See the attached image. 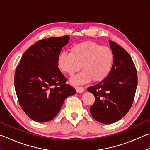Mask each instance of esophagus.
<instances>
[{"mask_svg": "<svg viewBox=\"0 0 150 150\" xmlns=\"http://www.w3.org/2000/svg\"><path fill=\"white\" fill-rule=\"evenodd\" d=\"M75 89L77 93H83L84 92V88L83 86H77L76 87Z\"/></svg>", "mask_w": 150, "mask_h": 150, "instance_id": "1", "label": "esophagus"}]
</instances>
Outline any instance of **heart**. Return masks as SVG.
<instances>
[{"label":"heart","instance_id":"obj_1","mask_svg":"<svg viewBox=\"0 0 150 150\" xmlns=\"http://www.w3.org/2000/svg\"><path fill=\"white\" fill-rule=\"evenodd\" d=\"M113 54L108 47L93 41L79 43L70 48L69 54L61 53L58 58V66L65 74L72 76L83 69L71 79L73 84H84L92 79L100 82L108 77L112 69Z\"/></svg>","mask_w":150,"mask_h":150}]
</instances>
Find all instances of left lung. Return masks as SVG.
<instances>
[{
    "label": "left lung",
    "mask_w": 150,
    "mask_h": 150,
    "mask_svg": "<svg viewBox=\"0 0 150 150\" xmlns=\"http://www.w3.org/2000/svg\"><path fill=\"white\" fill-rule=\"evenodd\" d=\"M113 54V64L104 80L88 91L94 94L95 102L90 108L93 118L104 124L120 120L131 108L137 90V69L132 59L123 48L109 40Z\"/></svg>",
    "instance_id": "obj_1"
}]
</instances>
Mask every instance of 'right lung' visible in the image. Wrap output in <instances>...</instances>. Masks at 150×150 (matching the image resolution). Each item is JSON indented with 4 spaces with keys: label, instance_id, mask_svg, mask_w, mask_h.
<instances>
[{
    "label": "right lung",
    "instance_id": "1",
    "mask_svg": "<svg viewBox=\"0 0 150 150\" xmlns=\"http://www.w3.org/2000/svg\"><path fill=\"white\" fill-rule=\"evenodd\" d=\"M69 36L49 37L37 41L27 50L16 67L14 86L21 108L37 122L53 119L67 97L76 93L66 84L59 71L58 58Z\"/></svg>",
    "mask_w": 150,
    "mask_h": 150
}]
</instances>
